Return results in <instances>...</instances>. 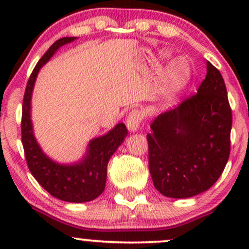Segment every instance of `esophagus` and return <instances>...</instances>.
<instances>
[{
    "label": "esophagus",
    "instance_id": "obj_1",
    "mask_svg": "<svg viewBox=\"0 0 249 249\" xmlns=\"http://www.w3.org/2000/svg\"><path fill=\"white\" fill-rule=\"evenodd\" d=\"M142 118H144V116H142V112L141 110L134 108V110L131 111V112L128 113V116L126 117V126L128 130H130L131 132H134V131L138 130Z\"/></svg>",
    "mask_w": 249,
    "mask_h": 249
}]
</instances>
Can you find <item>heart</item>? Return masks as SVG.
<instances>
[{
  "label": "heart",
  "instance_id": "obj_1",
  "mask_svg": "<svg viewBox=\"0 0 249 249\" xmlns=\"http://www.w3.org/2000/svg\"><path fill=\"white\" fill-rule=\"evenodd\" d=\"M188 77H190V68H188L186 61L184 58H177L170 65V69L165 77V93L167 96H172L178 92L186 85Z\"/></svg>",
  "mask_w": 249,
  "mask_h": 249
}]
</instances>
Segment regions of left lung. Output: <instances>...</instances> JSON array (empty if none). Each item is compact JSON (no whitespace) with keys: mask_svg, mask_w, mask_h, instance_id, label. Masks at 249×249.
<instances>
[{"mask_svg":"<svg viewBox=\"0 0 249 249\" xmlns=\"http://www.w3.org/2000/svg\"><path fill=\"white\" fill-rule=\"evenodd\" d=\"M148 170L165 196L190 198L205 192L224 172L231 152L232 108L220 71L207 62L198 92L151 124Z\"/></svg>","mask_w":249,"mask_h":249,"instance_id":"left-lung-1","label":"left lung"}]
</instances>
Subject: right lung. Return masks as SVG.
<instances>
[{"label":"right lung","mask_w":249,"mask_h":249,"mask_svg":"<svg viewBox=\"0 0 249 249\" xmlns=\"http://www.w3.org/2000/svg\"><path fill=\"white\" fill-rule=\"evenodd\" d=\"M75 39L76 37L57 39L42 56L31 72L22 107L21 133L25 160L37 182L51 196L63 201L88 202L101 196L104 191L107 162L126 137V126L119 123L108 133L92 139L89 144L87 156L82 161L72 165H61L43 153L34 137L30 119L31 92L39 69L49 61L59 47Z\"/></svg>","instance_id":"add662e5"}]
</instances>
